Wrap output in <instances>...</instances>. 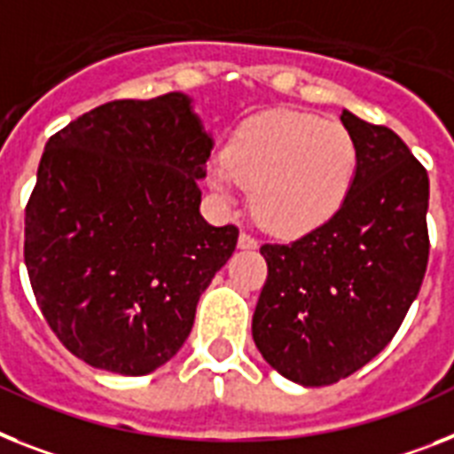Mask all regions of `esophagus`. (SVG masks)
Wrapping results in <instances>:
<instances>
[{
	"label": "esophagus",
	"instance_id": "obj_1",
	"mask_svg": "<svg viewBox=\"0 0 454 454\" xmlns=\"http://www.w3.org/2000/svg\"><path fill=\"white\" fill-rule=\"evenodd\" d=\"M239 248L254 250V248H257V239H253V236H250V234L241 231V236H239Z\"/></svg>",
	"mask_w": 454,
	"mask_h": 454
}]
</instances>
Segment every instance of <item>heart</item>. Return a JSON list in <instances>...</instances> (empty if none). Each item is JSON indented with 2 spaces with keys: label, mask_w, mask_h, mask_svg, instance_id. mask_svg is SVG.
<instances>
[{
  "label": "heart",
  "mask_w": 454,
  "mask_h": 454,
  "mask_svg": "<svg viewBox=\"0 0 454 454\" xmlns=\"http://www.w3.org/2000/svg\"><path fill=\"white\" fill-rule=\"evenodd\" d=\"M355 171L357 145L340 122L278 108L236 132L227 157L208 167V185L227 206L250 187L253 213L264 230L303 234L339 211Z\"/></svg>",
  "instance_id": "1"
}]
</instances>
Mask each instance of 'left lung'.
Segmentation results:
<instances>
[{
	"label": "left lung",
	"mask_w": 454,
	"mask_h": 454,
	"mask_svg": "<svg viewBox=\"0 0 454 454\" xmlns=\"http://www.w3.org/2000/svg\"><path fill=\"white\" fill-rule=\"evenodd\" d=\"M357 145L346 201L297 241L264 243L267 283L253 339L269 366L303 387L348 378L387 346L429 260V176L392 129L343 108Z\"/></svg>",
	"instance_id": "left-lung-1"
}]
</instances>
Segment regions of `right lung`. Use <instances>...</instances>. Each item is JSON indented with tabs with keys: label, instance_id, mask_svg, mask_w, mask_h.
<instances>
[{
	"label": "right lung",
	"instance_id": "obj_1",
	"mask_svg": "<svg viewBox=\"0 0 454 454\" xmlns=\"http://www.w3.org/2000/svg\"><path fill=\"white\" fill-rule=\"evenodd\" d=\"M213 144L183 92L108 101L48 138L25 264L46 322L85 364L145 376L190 336L239 239L200 211Z\"/></svg>",
	"mask_w": 454,
	"mask_h": 454
}]
</instances>
